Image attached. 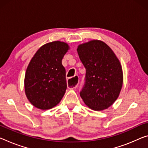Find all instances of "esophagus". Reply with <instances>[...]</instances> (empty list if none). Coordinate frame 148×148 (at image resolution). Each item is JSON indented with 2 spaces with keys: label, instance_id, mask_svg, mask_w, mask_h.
Wrapping results in <instances>:
<instances>
[{
  "label": "esophagus",
  "instance_id": "esophagus-1",
  "mask_svg": "<svg viewBox=\"0 0 148 148\" xmlns=\"http://www.w3.org/2000/svg\"><path fill=\"white\" fill-rule=\"evenodd\" d=\"M76 79H78V81L76 82H75V83H70V82H69V79H69V80H68V87H69V88H70V89H74V88H77V87H78V82H79V78H78V76H76V77H74Z\"/></svg>",
  "mask_w": 148,
  "mask_h": 148
}]
</instances>
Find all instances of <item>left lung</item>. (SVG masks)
<instances>
[{"mask_svg":"<svg viewBox=\"0 0 148 148\" xmlns=\"http://www.w3.org/2000/svg\"><path fill=\"white\" fill-rule=\"evenodd\" d=\"M79 58L86 69L82 99L95 111L107 109L118 98L123 86L121 63L104 42L93 40L79 45Z\"/></svg>","mask_w":148,"mask_h":148,"instance_id":"left-lung-1","label":"left lung"}]
</instances>
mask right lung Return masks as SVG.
Wrapping results in <instances>:
<instances>
[{
  "mask_svg": "<svg viewBox=\"0 0 148 148\" xmlns=\"http://www.w3.org/2000/svg\"><path fill=\"white\" fill-rule=\"evenodd\" d=\"M68 44L53 41L39 49L25 72V92L29 102L38 109H50L62 99L67 88L62 59Z\"/></svg>",
  "mask_w": 148,
  "mask_h": 148,
  "instance_id": "right-lung-1",
  "label": "right lung"
}]
</instances>
